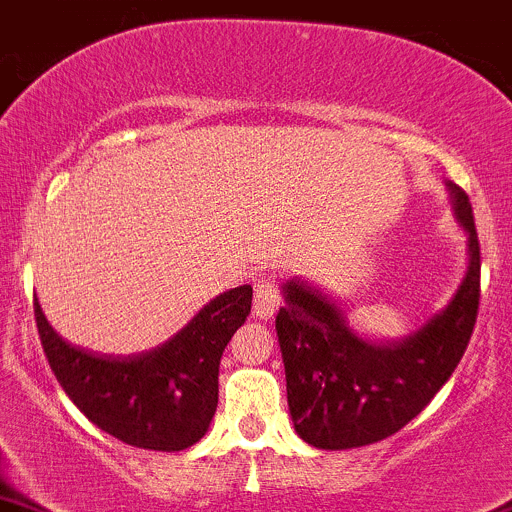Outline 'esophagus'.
Segmentation results:
<instances>
[{
	"mask_svg": "<svg viewBox=\"0 0 512 512\" xmlns=\"http://www.w3.org/2000/svg\"><path fill=\"white\" fill-rule=\"evenodd\" d=\"M278 305H281V291H278L276 281L271 278H261L256 283L254 293V315L258 320H271L276 315Z\"/></svg>",
	"mask_w": 512,
	"mask_h": 512,
	"instance_id": "esophagus-1",
	"label": "esophagus"
}]
</instances>
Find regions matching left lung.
Returning <instances> with one entry per match:
<instances>
[{
  "instance_id": "1",
  "label": "left lung",
  "mask_w": 512,
  "mask_h": 512,
  "mask_svg": "<svg viewBox=\"0 0 512 512\" xmlns=\"http://www.w3.org/2000/svg\"><path fill=\"white\" fill-rule=\"evenodd\" d=\"M453 212L468 231V271L451 303L414 335L365 340L328 295L303 281L283 286L276 333L288 407L298 436L318 449L374 444L407 426L449 382L471 340L481 300V244L468 194L449 182Z\"/></svg>"
}]
</instances>
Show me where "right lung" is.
<instances>
[{
	"label": "right lung",
	"mask_w": 512,
	"mask_h": 512,
	"mask_svg": "<svg viewBox=\"0 0 512 512\" xmlns=\"http://www.w3.org/2000/svg\"><path fill=\"white\" fill-rule=\"evenodd\" d=\"M251 298V286L231 288L160 347L128 357L96 355L66 342L36 298L34 315L63 392L98 429L138 449L184 451L212 424L221 355L249 318Z\"/></svg>",
	"instance_id": "1"
}]
</instances>
